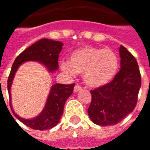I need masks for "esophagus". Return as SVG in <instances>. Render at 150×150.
I'll return each instance as SVG.
<instances>
[{"mask_svg": "<svg viewBox=\"0 0 150 150\" xmlns=\"http://www.w3.org/2000/svg\"><path fill=\"white\" fill-rule=\"evenodd\" d=\"M80 90H82V87L80 85H79V84H76V85L75 86V88H74V92L77 93V92L80 91Z\"/></svg>", "mask_w": 150, "mask_h": 150, "instance_id": "1", "label": "esophagus"}]
</instances>
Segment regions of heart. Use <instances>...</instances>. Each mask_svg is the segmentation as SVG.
I'll list each match as a JSON object with an SVG mask.
<instances>
[{
  "mask_svg": "<svg viewBox=\"0 0 150 150\" xmlns=\"http://www.w3.org/2000/svg\"><path fill=\"white\" fill-rule=\"evenodd\" d=\"M61 67L70 75L83 74V81L91 88H100L115 78L119 58L110 49L85 46L73 51L69 62H63Z\"/></svg>",
  "mask_w": 150,
  "mask_h": 150,
  "instance_id": "obj_1",
  "label": "heart"
}]
</instances>
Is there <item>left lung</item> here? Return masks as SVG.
<instances>
[{
	"instance_id": "8db88e82",
	"label": "left lung",
	"mask_w": 150,
	"mask_h": 150,
	"mask_svg": "<svg viewBox=\"0 0 150 150\" xmlns=\"http://www.w3.org/2000/svg\"><path fill=\"white\" fill-rule=\"evenodd\" d=\"M120 71L109 84L91 90L92 101L88 114L94 123L111 126L133 111L141 86L136 58L125 47L119 48Z\"/></svg>"
}]
</instances>
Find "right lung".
I'll use <instances>...</instances> for the list:
<instances>
[{"label":"right lung","mask_w":150,"mask_h":150,"mask_svg":"<svg viewBox=\"0 0 150 150\" xmlns=\"http://www.w3.org/2000/svg\"><path fill=\"white\" fill-rule=\"evenodd\" d=\"M63 44L50 39H41L32 45L28 47L16 57L13 62L8 78V92L9 105L14 116L26 126L35 130H47L57 125L63 114L66 100L73 93L75 83L62 84L55 83L51 87L49 97L42 112L31 119H23L14 113L11 105L10 88L13 77L19 66L28 61H35L43 64L50 72H54L58 68V56L62 51Z\"/></svg>","instance_id":"obj_1"}]
</instances>
